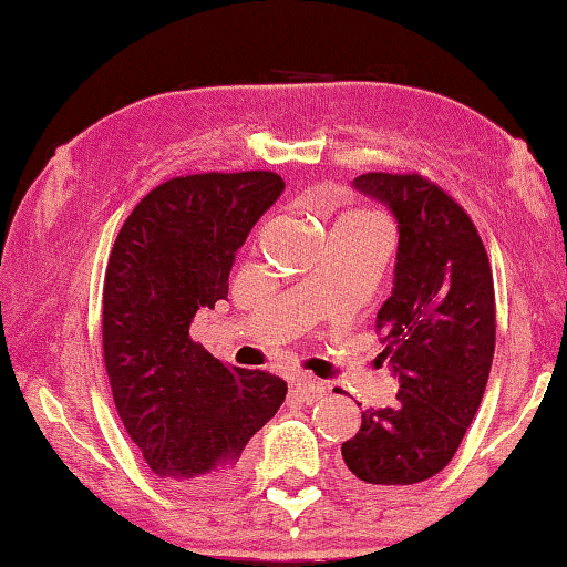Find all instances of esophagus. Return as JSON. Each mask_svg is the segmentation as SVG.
Returning <instances> with one entry per match:
<instances>
[{"label":"esophagus","mask_w":567,"mask_h":567,"mask_svg":"<svg viewBox=\"0 0 567 567\" xmlns=\"http://www.w3.org/2000/svg\"><path fill=\"white\" fill-rule=\"evenodd\" d=\"M291 390H293V395L301 400V403H313V400H319L327 393L324 382L307 378V374H296V378H291Z\"/></svg>","instance_id":"esophagus-1"}]
</instances>
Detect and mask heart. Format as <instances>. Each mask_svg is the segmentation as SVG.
Returning a JSON list of instances; mask_svg holds the SVG:
<instances>
[{
    "label": "heart",
    "mask_w": 567,
    "mask_h": 567,
    "mask_svg": "<svg viewBox=\"0 0 567 567\" xmlns=\"http://www.w3.org/2000/svg\"><path fill=\"white\" fill-rule=\"evenodd\" d=\"M352 220H362V223H374L370 215H364V213H360V215H352Z\"/></svg>",
    "instance_id": "heart-1"
}]
</instances>
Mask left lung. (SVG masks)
<instances>
[{"label": "left lung", "mask_w": 567, "mask_h": 567, "mask_svg": "<svg viewBox=\"0 0 567 567\" xmlns=\"http://www.w3.org/2000/svg\"><path fill=\"white\" fill-rule=\"evenodd\" d=\"M352 187L398 223L393 293L374 319L398 395L362 411L342 458L360 482L408 486L454 458L484 398L496 334L492 266L472 217L421 174L370 172Z\"/></svg>", "instance_id": "obj_1"}]
</instances>
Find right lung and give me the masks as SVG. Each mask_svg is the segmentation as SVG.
I'll return each mask as SVG.
<instances>
[{"label":"right lung","mask_w":567,"mask_h":567,"mask_svg":"<svg viewBox=\"0 0 567 567\" xmlns=\"http://www.w3.org/2000/svg\"><path fill=\"white\" fill-rule=\"evenodd\" d=\"M284 187L274 172L169 179L113 243L103 281L113 403L152 472L179 489L230 486L286 398L281 378L223 364L189 339L195 313L228 299L235 254Z\"/></svg>","instance_id":"right-lung-1"}]
</instances>
